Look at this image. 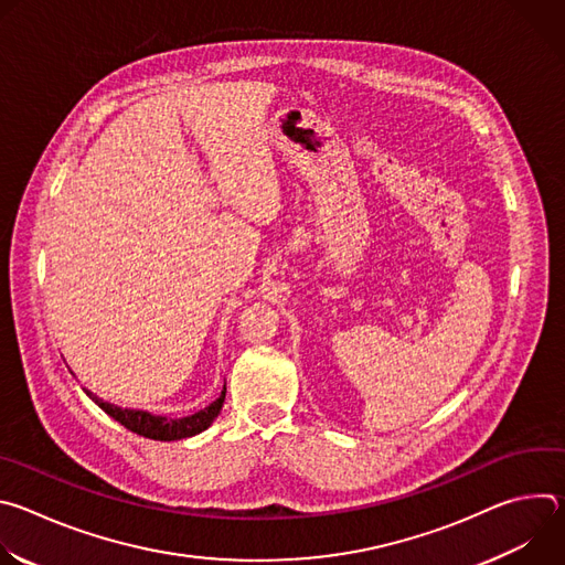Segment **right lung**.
Returning a JSON list of instances; mask_svg holds the SVG:
<instances>
[{
	"instance_id": "add662e5",
	"label": "right lung",
	"mask_w": 565,
	"mask_h": 565,
	"mask_svg": "<svg viewBox=\"0 0 565 565\" xmlns=\"http://www.w3.org/2000/svg\"><path fill=\"white\" fill-rule=\"evenodd\" d=\"M87 395L96 402V405L111 416L114 420H118L122 427H127L129 431L142 436V438H151V440H181V438H190L201 434L203 429H207L212 425V420L218 416L223 399H225V388L221 391L218 399H214L210 407L185 416V418H166V416H151L147 412H136V409H120L109 405V402H103L98 395H94L92 391H87Z\"/></svg>"
}]
</instances>
